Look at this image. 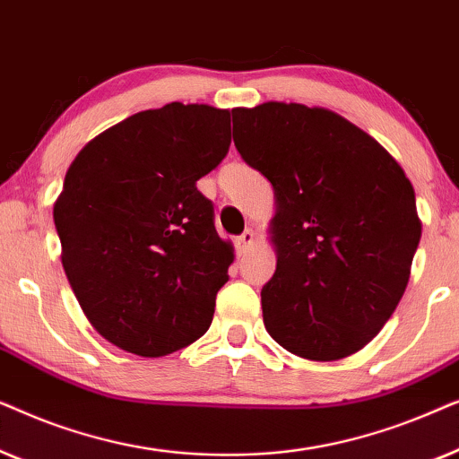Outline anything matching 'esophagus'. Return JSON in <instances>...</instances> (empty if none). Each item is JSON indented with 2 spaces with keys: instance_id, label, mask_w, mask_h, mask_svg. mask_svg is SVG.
<instances>
[{
  "instance_id": "1",
  "label": "esophagus",
  "mask_w": 459,
  "mask_h": 459,
  "mask_svg": "<svg viewBox=\"0 0 459 459\" xmlns=\"http://www.w3.org/2000/svg\"><path fill=\"white\" fill-rule=\"evenodd\" d=\"M253 242H255V231L253 230H247L242 236H238V240H236L238 248H240V253H247V250L253 247Z\"/></svg>"
}]
</instances>
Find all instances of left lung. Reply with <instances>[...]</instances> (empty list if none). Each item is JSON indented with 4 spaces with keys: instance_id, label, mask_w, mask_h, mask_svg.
Returning a JSON list of instances; mask_svg holds the SVG:
<instances>
[{
    "instance_id": "obj_1",
    "label": "left lung",
    "mask_w": 459,
    "mask_h": 459,
    "mask_svg": "<svg viewBox=\"0 0 459 459\" xmlns=\"http://www.w3.org/2000/svg\"><path fill=\"white\" fill-rule=\"evenodd\" d=\"M242 160L272 181L278 265L263 322L290 353L334 361L366 347L403 297L422 236L416 194L366 131L325 108H234Z\"/></svg>"
}]
</instances>
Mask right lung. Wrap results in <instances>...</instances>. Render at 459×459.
<instances>
[{
    "instance_id": "1",
    "label": "right lung",
    "mask_w": 459,
    "mask_h": 459,
    "mask_svg": "<svg viewBox=\"0 0 459 459\" xmlns=\"http://www.w3.org/2000/svg\"><path fill=\"white\" fill-rule=\"evenodd\" d=\"M230 150V112L171 102L125 118L77 154L54 223L93 328L160 357L209 330L234 253L196 181Z\"/></svg>"
}]
</instances>
